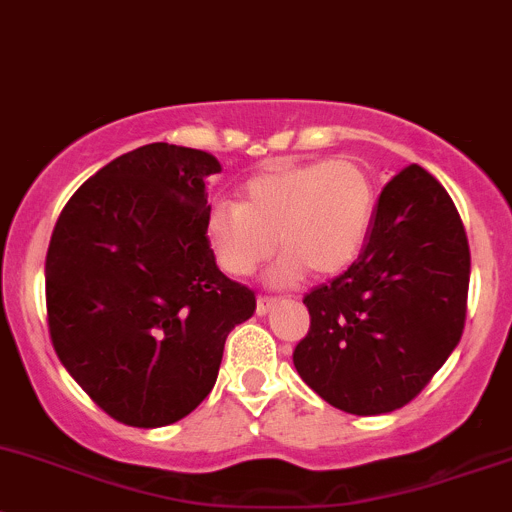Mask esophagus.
Wrapping results in <instances>:
<instances>
[{
  "instance_id": "obj_1",
  "label": "esophagus",
  "mask_w": 512,
  "mask_h": 512,
  "mask_svg": "<svg viewBox=\"0 0 512 512\" xmlns=\"http://www.w3.org/2000/svg\"><path fill=\"white\" fill-rule=\"evenodd\" d=\"M273 305H276V298H271V295H258V300H256V313H258V315H266L268 310L273 308Z\"/></svg>"
}]
</instances>
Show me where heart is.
Returning a JSON list of instances; mask_svg holds the SVG:
<instances>
[{
  "instance_id": "1",
  "label": "heart",
  "mask_w": 512,
  "mask_h": 512,
  "mask_svg": "<svg viewBox=\"0 0 512 512\" xmlns=\"http://www.w3.org/2000/svg\"><path fill=\"white\" fill-rule=\"evenodd\" d=\"M377 189L357 157L305 162L261 172L244 184V199L212 204L207 244L229 276H251L273 251H283L273 283H293L308 268L333 276L350 266L372 229Z\"/></svg>"
}]
</instances>
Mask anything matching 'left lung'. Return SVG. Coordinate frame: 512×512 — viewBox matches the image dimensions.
Returning <instances> with one entry per match:
<instances>
[{"label":"left lung","instance_id":"8db88e82","mask_svg":"<svg viewBox=\"0 0 512 512\" xmlns=\"http://www.w3.org/2000/svg\"><path fill=\"white\" fill-rule=\"evenodd\" d=\"M468 278L456 204L424 167H404L374 204L360 256L303 298L310 330L295 345V370L347 414L402 409L461 340Z\"/></svg>","mask_w":512,"mask_h":512}]
</instances>
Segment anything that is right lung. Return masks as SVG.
Masks as SVG:
<instances>
[{"label": "right lung", "mask_w": 512, "mask_h": 512, "mask_svg": "<svg viewBox=\"0 0 512 512\" xmlns=\"http://www.w3.org/2000/svg\"><path fill=\"white\" fill-rule=\"evenodd\" d=\"M212 155L125 152L63 207L46 254L51 345L83 392L138 429L175 424L217 382L226 335L256 295L217 268L204 219Z\"/></svg>", "instance_id": "add662e5"}]
</instances>
